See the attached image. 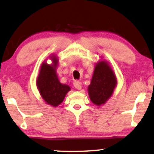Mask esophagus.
<instances>
[{
    "label": "esophagus",
    "instance_id": "34e87169",
    "mask_svg": "<svg viewBox=\"0 0 154 154\" xmlns=\"http://www.w3.org/2000/svg\"><path fill=\"white\" fill-rule=\"evenodd\" d=\"M73 85H74V87L76 88L77 90H81L82 88L81 82H80L79 81H75L74 83H73Z\"/></svg>",
    "mask_w": 154,
    "mask_h": 154
}]
</instances>
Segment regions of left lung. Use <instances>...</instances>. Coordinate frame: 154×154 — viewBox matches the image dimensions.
I'll return each mask as SVG.
<instances>
[{
	"mask_svg": "<svg viewBox=\"0 0 154 154\" xmlns=\"http://www.w3.org/2000/svg\"><path fill=\"white\" fill-rule=\"evenodd\" d=\"M116 85V75L110 64L104 60H99L94 65L91 82L88 88L91 102L98 106L104 104L113 95Z\"/></svg>",
	"mask_w": 154,
	"mask_h": 154,
	"instance_id": "1",
	"label": "left lung"
}]
</instances>
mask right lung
<instances>
[{"instance_id":"1","label":"right lung","mask_w":154,"mask_h":154,"mask_svg":"<svg viewBox=\"0 0 154 154\" xmlns=\"http://www.w3.org/2000/svg\"><path fill=\"white\" fill-rule=\"evenodd\" d=\"M51 64L46 61L42 63L36 80V86L41 97L46 104L57 107L64 101L71 88L66 84L60 83L57 73L59 59L55 54L50 57Z\"/></svg>"}]
</instances>
